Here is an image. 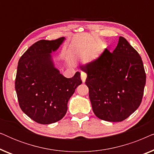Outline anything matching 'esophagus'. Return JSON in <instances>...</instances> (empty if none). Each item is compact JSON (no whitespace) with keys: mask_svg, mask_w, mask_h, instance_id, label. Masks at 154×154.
<instances>
[{"mask_svg":"<svg viewBox=\"0 0 154 154\" xmlns=\"http://www.w3.org/2000/svg\"><path fill=\"white\" fill-rule=\"evenodd\" d=\"M81 76L82 81H83V82L84 83V82L85 81L86 78H87V74H86V73H85V72H81Z\"/></svg>","mask_w":154,"mask_h":154,"instance_id":"1","label":"esophagus"}]
</instances>
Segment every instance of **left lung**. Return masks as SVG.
Here are the masks:
<instances>
[{
	"mask_svg": "<svg viewBox=\"0 0 154 154\" xmlns=\"http://www.w3.org/2000/svg\"><path fill=\"white\" fill-rule=\"evenodd\" d=\"M80 68L88 74L85 84L99 119L123 121L140 106L146 73L140 55L125 38L120 36L113 52L106 48L98 59Z\"/></svg>",
	"mask_w": 154,
	"mask_h": 154,
	"instance_id": "left-lung-1",
	"label": "left lung"
}]
</instances>
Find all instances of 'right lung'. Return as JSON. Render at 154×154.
Listing matches in <instances>:
<instances>
[{
  "label": "right lung",
  "mask_w": 154,
  "mask_h": 154,
  "mask_svg": "<svg viewBox=\"0 0 154 154\" xmlns=\"http://www.w3.org/2000/svg\"><path fill=\"white\" fill-rule=\"evenodd\" d=\"M64 37L41 40L21 57L15 79L19 104L25 114L40 124H51L62 119L75 88L82 83L81 73L71 79L61 74L54 66L51 54Z\"/></svg>",
  "instance_id": "1"
}]
</instances>
